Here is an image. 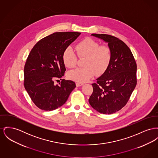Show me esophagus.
<instances>
[{
	"instance_id": "34e87169",
	"label": "esophagus",
	"mask_w": 158,
	"mask_h": 158,
	"mask_svg": "<svg viewBox=\"0 0 158 158\" xmlns=\"http://www.w3.org/2000/svg\"><path fill=\"white\" fill-rule=\"evenodd\" d=\"M84 84H82V83H79V82H76V86H82Z\"/></svg>"
}]
</instances>
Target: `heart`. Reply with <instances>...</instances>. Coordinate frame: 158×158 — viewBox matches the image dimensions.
Returning a JSON list of instances; mask_svg holds the SVG:
<instances>
[{
  "mask_svg": "<svg viewBox=\"0 0 158 158\" xmlns=\"http://www.w3.org/2000/svg\"><path fill=\"white\" fill-rule=\"evenodd\" d=\"M76 51L79 58H85L84 67L76 68L67 73V77L72 81L85 82L94 75L102 74L107 69L111 58V50L106 45L99 44L90 37H86L76 46ZM62 59L65 67L73 68L77 58L73 49L69 46L63 51Z\"/></svg>",
  "mask_w": 158,
  "mask_h": 158,
  "instance_id": "b5f03b06",
  "label": "heart"
}]
</instances>
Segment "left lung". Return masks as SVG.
<instances>
[{
    "mask_svg": "<svg viewBox=\"0 0 158 158\" xmlns=\"http://www.w3.org/2000/svg\"><path fill=\"white\" fill-rule=\"evenodd\" d=\"M108 44L111 50L110 64L104 73L92 84L89 102L102 114L120 110L130 99L137 85V64L130 48L119 39L106 34H92Z\"/></svg>",
    "mask_w": 158,
    "mask_h": 158,
    "instance_id": "1",
    "label": "left lung"
}]
</instances>
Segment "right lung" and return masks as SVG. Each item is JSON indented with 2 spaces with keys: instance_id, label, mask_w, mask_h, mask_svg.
<instances>
[{
  "instance_id": "right-lung-1",
  "label": "right lung",
  "mask_w": 158,
  "mask_h": 158,
  "mask_svg": "<svg viewBox=\"0 0 158 158\" xmlns=\"http://www.w3.org/2000/svg\"><path fill=\"white\" fill-rule=\"evenodd\" d=\"M81 35L79 32H56L40 40L31 50L24 66V85L33 102L39 109L51 111L63 106L76 87L72 81H54L64 76L62 56ZM58 81V80H57Z\"/></svg>"
}]
</instances>
